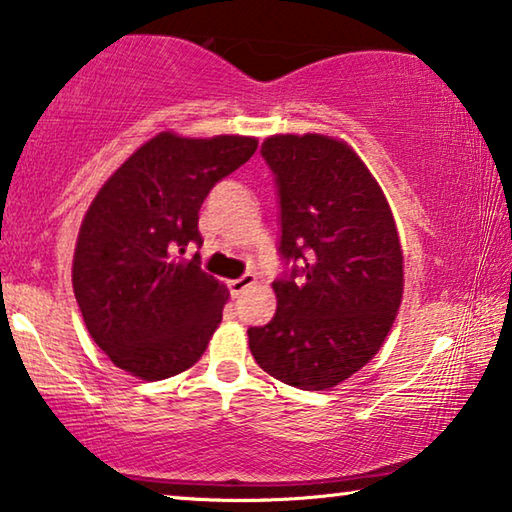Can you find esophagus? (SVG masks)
Returning a JSON list of instances; mask_svg holds the SVG:
<instances>
[{"label":"esophagus","mask_w":512,"mask_h":512,"mask_svg":"<svg viewBox=\"0 0 512 512\" xmlns=\"http://www.w3.org/2000/svg\"><path fill=\"white\" fill-rule=\"evenodd\" d=\"M255 280H257V278L253 276V273H246V276H241V278H236V280H230V292H232L234 296H239V294L246 292L248 287H253Z\"/></svg>","instance_id":"1"}]
</instances>
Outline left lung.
<instances>
[{
  "label": "left lung",
  "instance_id": "left-lung-1",
  "mask_svg": "<svg viewBox=\"0 0 512 512\" xmlns=\"http://www.w3.org/2000/svg\"><path fill=\"white\" fill-rule=\"evenodd\" d=\"M280 207L273 280L278 310L248 329L264 372L326 391L379 352L402 301L393 213L363 160L326 135H273L262 144Z\"/></svg>",
  "mask_w": 512,
  "mask_h": 512
}]
</instances>
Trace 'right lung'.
Instances as JSON below:
<instances>
[{
    "label": "right lung",
    "instance_id": "1",
    "mask_svg": "<svg viewBox=\"0 0 512 512\" xmlns=\"http://www.w3.org/2000/svg\"><path fill=\"white\" fill-rule=\"evenodd\" d=\"M255 137L190 140L160 133L91 202L73 257L87 331L117 368L158 381L200 361L227 289L200 269V207L255 154Z\"/></svg>",
    "mask_w": 512,
    "mask_h": 512
}]
</instances>
